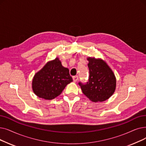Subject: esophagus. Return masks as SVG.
I'll return each mask as SVG.
<instances>
[{
  "instance_id": "1",
  "label": "esophagus",
  "mask_w": 146,
  "mask_h": 146,
  "mask_svg": "<svg viewBox=\"0 0 146 146\" xmlns=\"http://www.w3.org/2000/svg\"><path fill=\"white\" fill-rule=\"evenodd\" d=\"M78 76H73V81L74 82H77L78 80Z\"/></svg>"
}]
</instances>
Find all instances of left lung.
<instances>
[{
    "instance_id": "1",
    "label": "left lung",
    "mask_w": 146,
    "mask_h": 146,
    "mask_svg": "<svg viewBox=\"0 0 146 146\" xmlns=\"http://www.w3.org/2000/svg\"><path fill=\"white\" fill-rule=\"evenodd\" d=\"M90 70L89 80L86 85L79 84L84 93L94 103L103 102L114 94L116 87V79L111 68L101 58L87 57Z\"/></svg>"
}]
</instances>
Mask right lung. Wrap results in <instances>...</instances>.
<instances>
[{
  "label": "right lung",
  "instance_id": "1",
  "mask_svg": "<svg viewBox=\"0 0 146 146\" xmlns=\"http://www.w3.org/2000/svg\"><path fill=\"white\" fill-rule=\"evenodd\" d=\"M73 79L68 68L63 67L58 57L48 61L32 80V90L35 95L44 100H52L61 94Z\"/></svg>",
  "mask_w": 146,
  "mask_h": 146
}]
</instances>
